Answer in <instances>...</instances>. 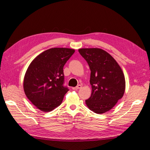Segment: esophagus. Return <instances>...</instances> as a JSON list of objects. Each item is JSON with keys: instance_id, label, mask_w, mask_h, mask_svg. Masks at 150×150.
Masks as SVG:
<instances>
[{"instance_id": "34e87169", "label": "esophagus", "mask_w": 150, "mask_h": 150, "mask_svg": "<svg viewBox=\"0 0 150 150\" xmlns=\"http://www.w3.org/2000/svg\"><path fill=\"white\" fill-rule=\"evenodd\" d=\"M81 88H82V85L79 84L77 86L74 87V88H72V89H73V90H79V89H81Z\"/></svg>"}]
</instances>
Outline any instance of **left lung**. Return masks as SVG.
<instances>
[{
  "label": "left lung",
  "mask_w": 150,
  "mask_h": 150,
  "mask_svg": "<svg viewBox=\"0 0 150 150\" xmlns=\"http://www.w3.org/2000/svg\"><path fill=\"white\" fill-rule=\"evenodd\" d=\"M79 52L91 70V95L86 104L93 112L104 113L123 97L126 82L122 70L113 57L103 50L82 48Z\"/></svg>",
  "instance_id": "1"
}]
</instances>
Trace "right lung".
I'll return each mask as SVG.
<instances>
[{
  "label": "right lung",
  "mask_w": 150,
  "mask_h": 150,
  "mask_svg": "<svg viewBox=\"0 0 150 150\" xmlns=\"http://www.w3.org/2000/svg\"><path fill=\"white\" fill-rule=\"evenodd\" d=\"M75 50L54 47L44 51L34 59L26 72L24 90L38 109L48 112L61 104L69 91L64 86L63 68Z\"/></svg>",
  "instance_id": "right-lung-1"
}]
</instances>
